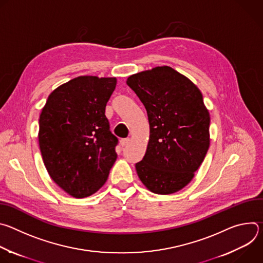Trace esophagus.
I'll return each mask as SVG.
<instances>
[{"label":"esophagus","instance_id":"34e87169","mask_svg":"<svg viewBox=\"0 0 263 263\" xmlns=\"http://www.w3.org/2000/svg\"><path fill=\"white\" fill-rule=\"evenodd\" d=\"M129 142H130V139H129V138H123V139H121V145H122V146H126Z\"/></svg>","mask_w":263,"mask_h":263}]
</instances>
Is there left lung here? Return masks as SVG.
Returning <instances> with one entry per match:
<instances>
[{
    "label": "left lung",
    "instance_id": "1",
    "mask_svg": "<svg viewBox=\"0 0 263 263\" xmlns=\"http://www.w3.org/2000/svg\"><path fill=\"white\" fill-rule=\"evenodd\" d=\"M127 84L144 105L149 123L137 175L152 193L174 194L193 180L208 151L210 117L203 96L170 66L132 74Z\"/></svg>",
    "mask_w": 263,
    "mask_h": 263
}]
</instances>
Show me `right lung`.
<instances>
[{"label": "right lung", "mask_w": 263, "mask_h": 263, "mask_svg": "<svg viewBox=\"0 0 263 263\" xmlns=\"http://www.w3.org/2000/svg\"><path fill=\"white\" fill-rule=\"evenodd\" d=\"M116 86V78H74L56 88L42 111L39 141L44 163L52 180L73 198L97 193L117 160L119 138L105 116Z\"/></svg>", "instance_id": "obj_1"}]
</instances>
